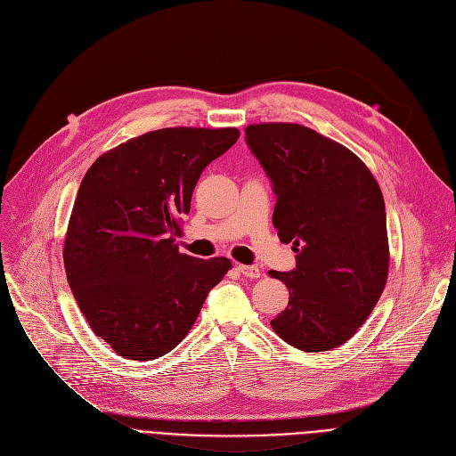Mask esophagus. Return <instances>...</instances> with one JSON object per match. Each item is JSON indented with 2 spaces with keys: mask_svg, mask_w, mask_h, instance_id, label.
<instances>
[{
  "mask_svg": "<svg viewBox=\"0 0 456 456\" xmlns=\"http://www.w3.org/2000/svg\"><path fill=\"white\" fill-rule=\"evenodd\" d=\"M238 272H240L244 277H249V279H258V277H260V270H258V266L240 265V266H238Z\"/></svg>",
  "mask_w": 456,
  "mask_h": 456,
  "instance_id": "1",
  "label": "esophagus"
}]
</instances>
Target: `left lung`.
I'll return each instance as SVG.
<instances>
[{
  "label": "left lung",
  "mask_w": 456,
  "mask_h": 456,
  "mask_svg": "<svg viewBox=\"0 0 456 456\" xmlns=\"http://www.w3.org/2000/svg\"><path fill=\"white\" fill-rule=\"evenodd\" d=\"M246 142L273 184L279 238L297 253L292 272H270L290 292L272 327L306 353L338 347L368 320L387 284L382 191L361 159L314 129L256 124L246 127Z\"/></svg>",
  "instance_id": "obj_1"
}]
</instances>
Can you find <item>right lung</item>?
I'll return each mask as SVG.
<instances>
[{
	"label": "right lung",
	"instance_id": "right-lung-1",
	"mask_svg": "<svg viewBox=\"0 0 456 456\" xmlns=\"http://www.w3.org/2000/svg\"><path fill=\"white\" fill-rule=\"evenodd\" d=\"M234 127H166L103 153L85 174L64 240L71 292L95 337L129 361L172 351L231 260L179 253L183 216Z\"/></svg>",
	"mask_w": 456,
	"mask_h": 456
}]
</instances>
